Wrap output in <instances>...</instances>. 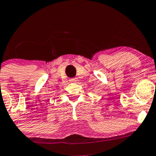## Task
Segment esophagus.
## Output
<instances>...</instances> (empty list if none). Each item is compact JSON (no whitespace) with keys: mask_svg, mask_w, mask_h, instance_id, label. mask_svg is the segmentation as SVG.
<instances>
[{"mask_svg":"<svg viewBox=\"0 0 156 156\" xmlns=\"http://www.w3.org/2000/svg\"><path fill=\"white\" fill-rule=\"evenodd\" d=\"M70 82H73V83H78V78H72V79H70Z\"/></svg>","mask_w":156,"mask_h":156,"instance_id":"1","label":"esophagus"}]
</instances>
